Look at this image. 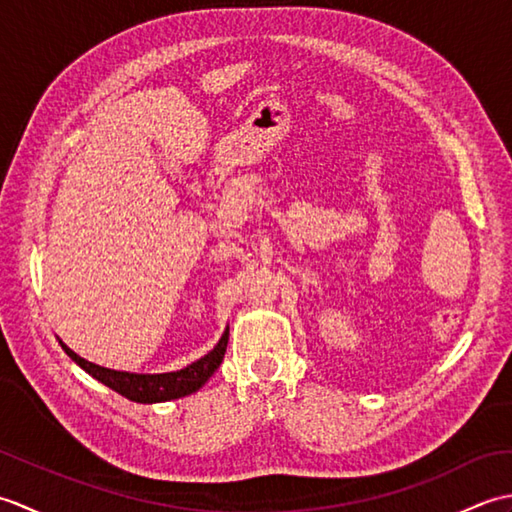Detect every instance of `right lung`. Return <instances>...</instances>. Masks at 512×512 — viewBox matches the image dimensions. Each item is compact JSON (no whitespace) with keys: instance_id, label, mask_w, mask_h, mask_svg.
Wrapping results in <instances>:
<instances>
[{"instance_id":"obj_1","label":"right lung","mask_w":512,"mask_h":512,"mask_svg":"<svg viewBox=\"0 0 512 512\" xmlns=\"http://www.w3.org/2000/svg\"><path fill=\"white\" fill-rule=\"evenodd\" d=\"M59 343L65 350V354H68L81 369H85L92 378L99 380V383L114 389L116 394L125 396L127 400L143 402V405H154V402H167V400H176V398L193 394V391H198L206 380L215 374V369L220 367L222 358L226 354L228 325L222 334V339L217 341V345L209 354H204L202 358H198V361L178 369V372H165V374H136V372H121V369L101 367L96 363L85 361V358L72 352L61 339Z\"/></svg>"}]
</instances>
